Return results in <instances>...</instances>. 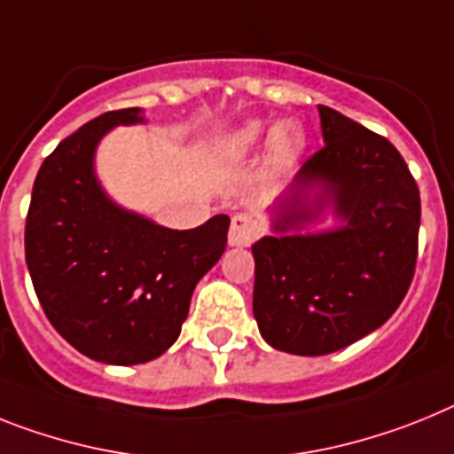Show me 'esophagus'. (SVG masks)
I'll list each match as a JSON object with an SVG mask.
<instances>
[{"instance_id":"obj_1","label":"esophagus","mask_w":454,"mask_h":454,"mask_svg":"<svg viewBox=\"0 0 454 454\" xmlns=\"http://www.w3.org/2000/svg\"><path fill=\"white\" fill-rule=\"evenodd\" d=\"M259 236V224L250 213H236L230 224V246L246 247Z\"/></svg>"}]
</instances>
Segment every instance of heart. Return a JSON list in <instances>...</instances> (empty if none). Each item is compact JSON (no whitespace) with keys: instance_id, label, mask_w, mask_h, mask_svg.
Instances as JSON below:
<instances>
[{"instance_id":"1","label":"heart","mask_w":454,"mask_h":454,"mask_svg":"<svg viewBox=\"0 0 454 454\" xmlns=\"http://www.w3.org/2000/svg\"><path fill=\"white\" fill-rule=\"evenodd\" d=\"M269 133L264 121H247L243 123L230 139V146L234 153L243 156L247 151H253L254 146L262 142ZM305 146V137L301 126L294 121H280L270 128L269 135V160L275 168H289Z\"/></svg>"}]
</instances>
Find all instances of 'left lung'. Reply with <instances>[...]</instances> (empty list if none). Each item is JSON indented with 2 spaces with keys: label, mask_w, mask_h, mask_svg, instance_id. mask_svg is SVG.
<instances>
[{
  "label": "left lung",
  "mask_w": 454,
  "mask_h": 454,
  "mask_svg": "<svg viewBox=\"0 0 454 454\" xmlns=\"http://www.w3.org/2000/svg\"><path fill=\"white\" fill-rule=\"evenodd\" d=\"M324 149L270 208L273 234L253 246V312L278 351L324 356L377 331L409 292L420 192L400 151L319 106ZM331 210L339 224L305 232Z\"/></svg>",
  "instance_id": "1"
}]
</instances>
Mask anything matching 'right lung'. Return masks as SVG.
<instances>
[{"mask_svg":"<svg viewBox=\"0 0 454 454\" xmlns=\"http://www.w3.org/2000/svg\"><path fill=\"white\" fill-rule=\"evenodd\" d=\"M145 123L106 112L43 160L25 224V257L45 317L66 342L107 365H139L176 342L197 282L227 246V215L169 230L119 207L96 176L100 139Z\"/></svg>","mask_w":454,"mask_h":454,"instance_id":"right-lung-1","label":"right lung"}]
</instances>
